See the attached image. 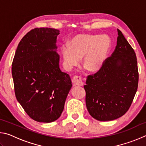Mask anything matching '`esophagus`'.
<instances>
[{"label":"esophagus","mask_w":146,"mask_h":146,"mask_svg":"<svg viewBox=\"0 0 146 146\" xmlns=\"http://www.w3.org/2000/svg\"><path fill=\"white\" fill-rule=\"evenodd\" d=\"M73 82L75 86H82L84 84V82L82 80V77L80 76H75L73 79Z\"/></svg>","instance_id":"obj_1"}]
</instances>
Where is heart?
<instances>
[{"label": "heart", "instance_id": "1", "mask_svg": "<svg viewBox=\"0 0 146 146\" xmlns=\"http://www.w3.org/2000/svg\"><path fill=\"white\" fill-rule=\"evenodd\" d=\"M111 45V39L106 35H78L71 39L70 47L64 46L62 48L64 65L71 68L83 58V65L86 70L98 71L104 64Z\"/></svg>", "mask_w": 146, "mask_h": 146}]
</instances>
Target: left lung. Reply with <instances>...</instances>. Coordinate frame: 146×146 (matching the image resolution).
<instances>
[{"label": "left lung", "mask_w": 146, "mask_h": 146, "mask_svg": "<svg viewBox=\"0 0 146 146\" xmlns=\"http://www.w3.org/2000/svg\"><path fill=\"white\" fill-rule=\"evenodd\" d=\"M117 31L115 51L97 73L88 76L84 86L88 112L99 121L115 120L124 115L138 88L136 54L122 32Z\"/></svg>", "instance_id": "left-lung-1"}]
</instances>
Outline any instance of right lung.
Wrapping results in <instances>:
<instances>
[{
    "mask_svg": "<svg viewBox=\"0 0 146 146\" xmlns=\"http://www.w3.org/2000/svg\"><path fill=\"white\" fill-rule=\"evenodd\" d=\"M58 29L35 28L21 39L12 63L17 100L32 119L53 122L60 117L72 84L59 68Z\"/></svg>",
    "mask_w": 146,
    "mask_h": 146,
    "instance_id": "obj_1",
    "label": "right lung"
}]
</instances>
